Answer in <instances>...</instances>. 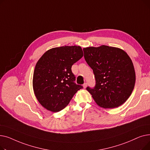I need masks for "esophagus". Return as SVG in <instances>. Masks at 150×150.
<instances>
[{
    "mask_svg": "<svg viewBox=\"0 0 150 150\" xmlns=\"http://www.w3.org/2000/svg\"><path fill=\"white\" fill-rule=\"evenodd\" d=\"M87 86H88V84H87V83H84V84H83V88L85 89L86 87H87Z\"/></svg>",
    "mask_w": 150,
    "mask_h": 150,
    "instance_id": "esophagus-1",
    "label": "esophagus"
}]
</instances>
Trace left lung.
I'll return each instance as SVG.
<instances>
[{
	"instance_id": "1",
	"label": "left lung",
	"mask_w": 150,
	"mask_h": 150,
	"mask_svg": "<svg viewBox=\"0 0 150 150\" xmlns=\"http://www.w3.org/2000/svg\"><path fill=\"white\" fill-rule=\"evenodd\" d=\"M83 51L96 81L95 87H87L86 90L101 108L111 109L123 105L131 96L136 81L134 68L128 54L104 45L86 47Z\"/></svg>"
}]
</instances>
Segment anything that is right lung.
I'll use <instances>...</instances> for the list:
<instances>
[{
	"label": "right lung",
	"mask_w": 150,
	"mask_h": 150,
	"mask_svg": "<svg viewBox=\"0 0 150 150\" xmlns=\"http://www.w3.org/2000/svg\"><path fill=\"white\" fill-rule=\"evenodd\" d=\"M83 56L80 46H62L47 50L35 66L33 88L44 108L53 112L61 111L83 86L75 83L72 65Z\"/></svg>",
	"instance_id": "add662e5"
}]
</instances>
